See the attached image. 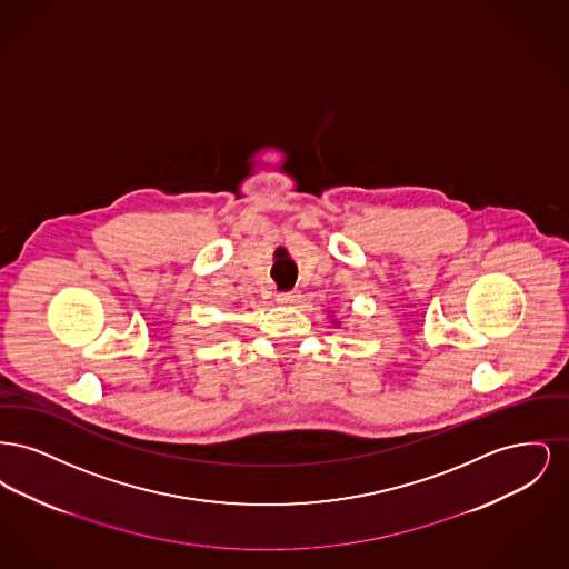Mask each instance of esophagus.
<instances>
[{"label": "esophagus", "instance_id": "esophagus-1", "mask_svg": "<svg viewBox=\"0 0 569 569\" xmlns=\"http://www.w3.org/2000/svg\"><path fill=\"white\" fill-rule=\"evenodd\" d=\"M277 300H279V302H286V305H292V302H298V300H300V295H298L297 290L279 292V295H277Z\"/></svg>", "mask_w": 569, "mask_h": 569}]
</instances>
